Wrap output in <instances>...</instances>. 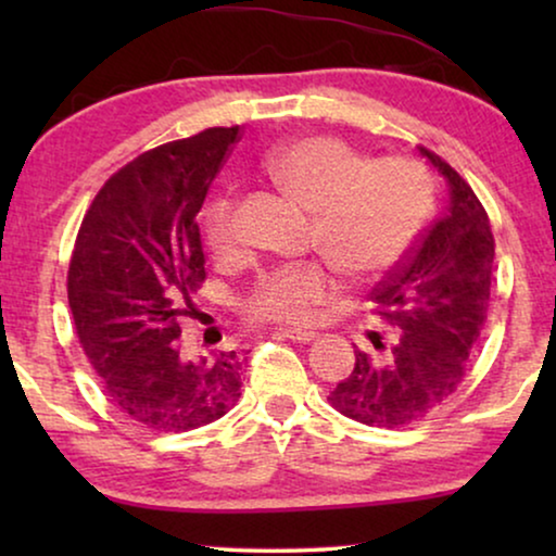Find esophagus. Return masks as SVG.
<instances>
[{
	"label": "esophagus",
	"instance_id": "34e87169",
	"mask_svg": "<svg viewBox=\"0 0 556 556\" xmlns=\"http://www.w3.org/2000/svg\"><path fill=\"white\" fill-rule=\"evenodd\" d=\"M278 333L283 339L295 341V344H308V341L316 339V331H306V329H278Z\"/></svg>",
	"mask_w": 556,
	"mask_h": 556
}]
</instances>
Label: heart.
<instances>
[{"instance_id":"obj_1","label":"heart","mask_w":556,"mask_h":556,"mask_svg":"<svg viewBox=\"0 0 556 556\" xmlns=\"http://www.w3.org/2000/svg\"><path fill=\"white\" fill-rule=\"evenodd\" d=\"M263 172L288 200L311 212V248L354 280L392 270L413 248L432 202L428 174L413 159L364 162L359 149L331 134L301 136L273 149ZM202 230L217 257L238 253V204L232 197L207 204ZM333 293L337 278L329 263L288 265L257 283L248 299V314L270 324H311Z\"/></svg>"}]
</instances>
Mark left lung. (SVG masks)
Here are the masks:
<instances>
[{
  "label": "left lung",
  "instance_id": "left-lung-1",
  "mask_svg": "<svg viewBox=\"0 0 556 556\" xmlns=\"http://www.w3.org/2000/svg\"><path fill=\"white\" fill-rule=\"evenodd\" d=\"M451 189L445 215L405 261L371 291L375 314L394 326V344L379 356L356 349L352 375L333 387L331 407L371 428H405L443 405L466 377L491 301L493 242L481 200L435 151L420 147Z\"/></svg>",
  "mask_w": 556,
  "mask_h": 556
}]
</instances>
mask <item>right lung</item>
<instances>
[{"instance_id": "add662e5", "label": "right lung", "mask_w": 556, "mask_h": 556, "mask_svg": "<svg viewBox=\"0 0 556 556\" xmlns=\"http://www.w3.org/2000/svg\"><path fill=\"white\" fill-rule=\"evenodd\" d=\"M240 126L143 151L83 217L67 268L75 333L121 413L156 432L202 428L240 400L242 354H181V316L204 278L197 212Z\"/></svg>"}]
</instances>
